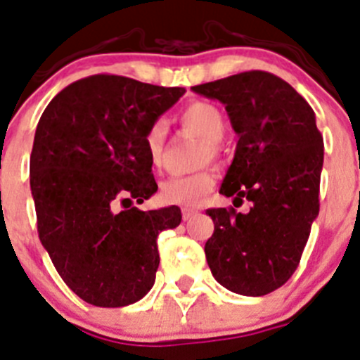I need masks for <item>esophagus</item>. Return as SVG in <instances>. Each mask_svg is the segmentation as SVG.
I'll return each instance as SVG.
<instances>
[{
    "label": "esophagus",
    "instance_id": "34e87169",
    "mask_svg": "<svg viewBox=\"0 0 360 360\" xmlns=\"http://www.w3.org/2000/svg\"><path fill=\"white\" fill-rule=\"evenodd\" d=\"M193 214H197L195 207H183V220H188V218H191Z\"/></svg>",
    "mask_w": 360,
    "mask_h": 360
}]
</instances>
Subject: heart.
Masks as SVG:
<instances>
[{"label": "heart", "mask_w": 360, "mask_h": 360, "mask_svg": "<svg viewBox=\"0 0 360 360\" xmlns=\"http://www.w3.org/2000/svg\"><path fill=\"white\" fill-rule=\"evenodd\" d=\"M181 126L202 139L199 150V163L206 165L220 158V140L226 134V117L217 104L207 101H193L179 113ZM167 139V126L163 120H154L143 134V147L153 167H160ZM214 177L210 170L190 174V176L170 177L160 186V199L165 204L176 206H199L213 190Z\"/></svg>", "instance_id": "obj_1"}]
</instances>
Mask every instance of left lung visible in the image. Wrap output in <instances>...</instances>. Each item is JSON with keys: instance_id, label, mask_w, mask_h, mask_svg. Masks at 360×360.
I'll list each match as a JSON object with an SVG mask.
<instances>
[{"instance_id": "8db88e82", "label": "left lung", "mask_w": 360, "mask_h": 360, "mask_svg": "<svg viewBox=\"0 0 360 360\" xmlns=\"http://www.w3.org/2000/svg\"><path fill=\"white\" fill-rule=\"evenodd\" d=\"M191 90L226 104L240 140L220 193L250 200L248 213L206 211L214 224L207 264L233 293L263 297L295 274L318 217L323 136L307 101L271 72L247 70Z\"/></svg>"}]
</instances>
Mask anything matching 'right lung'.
Masks as SVG:
<instances>
[{
  "instance_id": "obj_1",
  "label": "right lung",
  "mask_w": 360,
  "mask_h": 360,
  "mask_svg": "<svg viewBox=\"0 0 360 360\" xmlns=\"http://www.w3.org/2000/svg\"><path fill=\"white\" fill-rule=\"evenodd\" d=\"M184 92L96 74L56 94L40 117L30 156L37 231L89 304L124 307L153 288L158 236L179 226L181 210L133 206L158 190L143 134Z\"/></svg>"
}]
</instances>
